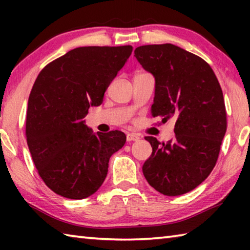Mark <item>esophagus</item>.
Segmentation results:
<instances>
[{
	"label": "esophagus",
	"mask_w": 250,
	"mask_h": 250,
	"mask_svg": "<svg viewBox=\"0 0 250 250\" xmlns=\"http://www.w3.org/2000/svg\"><path fill=\"white\" fill-rule=\"evenodd\" d=\"M139 135H137V134H134V133H128L126 134V141H129V142H131V141H138L139 140Z\"/></svg>",
	"instance_id": "1"
}]
</instances>
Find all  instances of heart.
<instances>
[{"label": "heart", "mask_w": 250, "mask_h": 250, "mask_svg": "<svg viewBox=\"0 0 250 250\" xmlns=\"http://www.w3.org/2000/svg\"><path fill=\"white\" fill-rule=\"evenodd\" d=\"M141 75H146V74H145V73H137V74H135V76H141Z\"/></svg>", "instance_id": "heart-1"}]
</instances>
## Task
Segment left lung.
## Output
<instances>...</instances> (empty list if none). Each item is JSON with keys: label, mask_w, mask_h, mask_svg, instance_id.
Returning a JSON list of instances; mask_svg holds the SVG:
<instances>
[{"label": "left lung", "mask_w": 250, "mask_h": 250, "mask_svg": "<svg viewBox=\"0 0 250 250\" xmlns=\"http://www.w3.org/2000/svg\"><path fill=\"white\" fill-rule=\"evenodd\" d=\"M134 56L154 77L152 117L175 118V137L161 143L146 137L152 154L142 167L152 188L167 196L192 191L210 174L226 132L222 88L201 57L172 44L145 45Z\"/></svg>", "instance_id": "left-lung-1"}]
</instances>
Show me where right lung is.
I'll return each mask as SVG.
<instances>
[{"label":"right lung","instance_id":"right-lung-1","mask_svg":"<svg viewBox=\"0 0 250 250\" xmlns=\"http://www.w3.org/2000/svg\"><path fill=\"white\" fill-rule=\"evenodd\" d=\"M132 46L69 50L37 76L28 98L26 138L34 164L58 195L83 200L98 191L109 160L125 143L121 131L94 133L83 120L103 104Z\"/></svg>","mask_w":250,"mask_h":250}]
</instances>
